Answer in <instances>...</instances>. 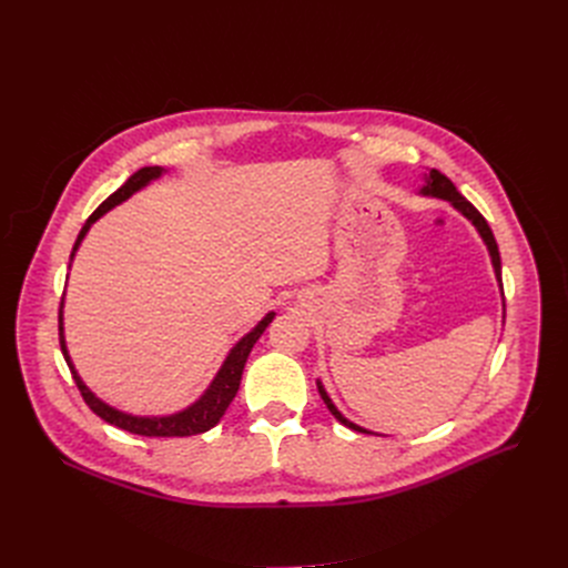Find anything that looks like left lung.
Returning <instances> with one entry per match:
<instances>
[{
    "instance_id": "1",
    "label": "left lung",
    "mask_w": 568,
    "mask_h": 568,
    "mask_svg": "<svg viewBox=\"0 0 568 568\" xmlns=\"http://www.w3.org/2000/svg\"><path fill=\"white\" fill-rule=\"evenodd\" d=\"M420 192L425 194V196H437V199H444V201H448L455 210H460L465 217L476 226V231L480 233V237H483V242L485 245H488V252H490V256H493V265H495V275H497V282H499V286H501V258H499V247H497V240H495V235H493V229L488 226V222H485V217L483 214L460 194L455 189V184L444 175V173H439L437 169H432L429 171V175H427V184L420 189ZM318 384V393H321V397H323V402H326V407L331 409V414L342 423V425H346V427H351V429H356V432H367V429H363L361 425H356V423H351V420H346L339 412H337V407L333 404V399L328 397V393L323 390V386H321V382H316ZM367 435H372V432H367Z\"/></svg>"
}]
</instances>
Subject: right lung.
I'll list each match as a JSON object with an SVG mask.
<instances>
[{"mask_svg": "<svg viewBox=\"0 0 568 568\" xmlns=\"http://www.w3.org/2000/svg\"><path fill=\"white\" fill-rule=\"evenodd\" d=\"M161 173H164V169L161 166H145L141 171L133 173L115 194L108 196L92 214L90 220L85 222V226L80 229L78 233V240L73 245V252H71V258L80 245V240L85 237V233L90 231V226L101 217V214H105L108 210H113L115 205H120L122 201H126L131 194H136L139 189H143L150 180H156ZM275 318V312H270L263 316V321H258V326L247 333L245 337H242L233 348L231 354L226 356L222 369L217 372V376H214V382L210 384V388L201 395L199 402H194L192 407H186L184 412H178V414H171V416H131V414H122L113 407H108L105 402H101L99 397H94V393L83 384V379H80L71 358H69V351H67V342H64V328H62V305H60V346H62V354H64V361L73 374V382L80 390V395H83L88 407L99 416L103 418L105 423H111L120 429H126L131 432V435H141V437H192V435H203V432H207L210 427H214L220 423V418L224 416V412L229 409V404L233 402L237 388H240V379H242V369H245V363H247V356L252 346L256 344V339L263 335V331L270 326V321Z\"/></svg>", "mask_w": 568, "mask_h": 568, "instance_id": "add662e5", "label": "right lung"}]
</instances>
